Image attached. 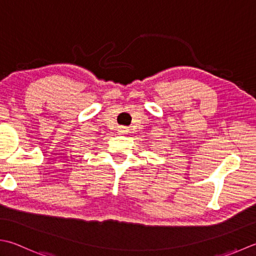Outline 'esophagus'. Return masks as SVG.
<instances>
[{
	"instance_id": "esophagus-1",
	"label": "esophagus",
	"mask_w": 256,
	"mask_h": 256,
	"mask_svg": "<svg viewBox=\"0 0 256 256\" xmlns=\"http://www.w3.org/2000/svg\"><path fill=\"white\" fill-rule=\"evenodd\" d=\"M118 133H120V134H128V128H125V126L118 128Z\"/></svg>"
}]
</instances>
